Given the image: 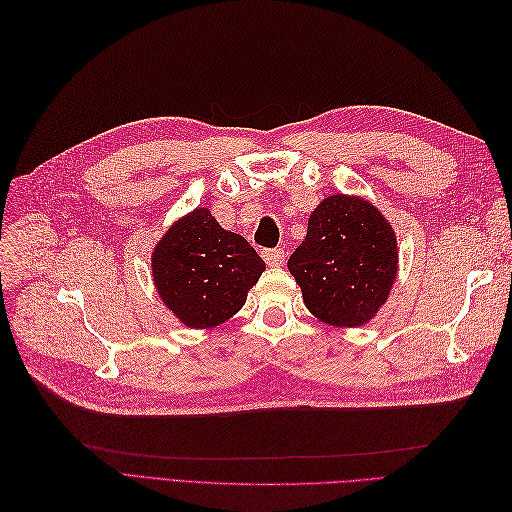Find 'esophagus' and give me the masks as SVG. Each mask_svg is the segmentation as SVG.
I'll list each match as a JSON object with an SVG mask.
<instances>
[{
    "label": "esophagus",
    "instance_id": "1",
    "mask_svg": "<svg viewBox=\"0 0 512 512\" xmlns=\"http://www.w3.org/2000/svg\"><path fill=\"white\" fill-rule=\"evenodd\" d=\"M265 262L269 267H282L284 265V258H286V254H284V250H265Z\"/></svg>",
    "mask_w": 512,
    "mask_h": 512
}]
</instances>
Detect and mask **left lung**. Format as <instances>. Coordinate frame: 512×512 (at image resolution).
Masks as SVG:
<instances>
[{"label": "left lung", "instance_id": "8db88e82", "mask_svg": "<svg viewBox=\"0 0 512 512\" xmlns=\"http://www.w3.org/2000/svg\"><path fill=\"white\" fill-rule=\"evenodd\" d=\"M288 269L318 320L361 327L380 312L397 277L395 230L369 200L333 194L309 215Z\"/></svg>", "mask_w": 512, "mask_h": 512}]
</instances>
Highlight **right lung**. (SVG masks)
<instances>
[{
    "label": "right lung",
    "mask_w": 512,
    "mask_h": 512,
    "mask_svg": "<svg viewBox=\"0 0 512 512\" xmlns=\"http://www.w3.org/2000/svg\"><path fill=\"white\" fill-rule=\"evenodd\" d=\"M265 271L254 247L224 230L207 207L170 226L151 254L153 284L185 327L211 329L235 316Z\"/></svg>",
    "instance_id": "right-lung-1"
}]
</instances>
